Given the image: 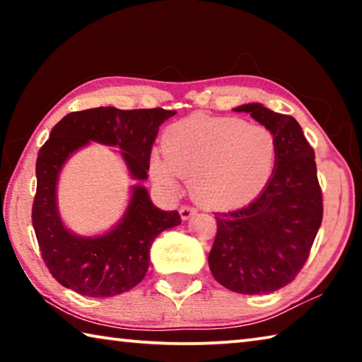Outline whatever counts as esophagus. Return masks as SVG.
Returning <instances> with one entry per match:
<instances>
[{"mask_svg": "<svg viewBox=\"0 0 362 362\" xmlns=\"http://www.w3.org/2000/svg\"><path fill=\"white\" fill-rule=\"evenodd\" d=\"M179 212H180L182 220H188V218H192L194 216L196 209H194V207H192V206H182L180 209H179Z\"/></svg>", "mask_w": 362, "mask_h": 362, "instance_id": "1", "label": "esophagus"}]
</instances>
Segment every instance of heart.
<instances>
[{"mask_svg":"<svg viewBox=\"0 0 362 362\" xmlns=\"http://www.w3.org/2000/svg\"><path fill=\"white\" fill-rule=\"evenodd\" d=\"M276 155V137L265 126L193 115L164 134V151H153L150 174L169 193H179L180 177L189 179V192L199 203L235 209L263 192Z\"/></svg>","mask_w":362,"mask_h":362,"instance_id":"1","label":"heart"}]
</instances>
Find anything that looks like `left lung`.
Returning a JSON list of instances; mask_svg holds the SVG:
<instances>
[{
    "label": "left lung",
    "mask_w": 362,
    "mask_h": 362,
    "mask_svg": "<svg viewBox=\"0 0 362 362\" xmlns=\"http://www.w3.org/2000/svg\"><path fill=\"white\" fill-rule=\"evenodd\" d=\"M233 112L249 113L274 134L276 164L252 203L216 214L217 236L207 260L226 289L260 296L289 284L308 259L322 220V194L315 151L292 116L259 102Z\"/></svg>",
    "instance_id": "obj_1"
}]
</instances>
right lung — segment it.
<instances>
[{
    "instance_id": "1",
    "label": "right lung",
    "mask_w": 362,
    "mask_h": 362,
    "mask_svg": "<svg viewBox=\"0 0 362 362\" xmlns=\"http://www.w3.org/2000/svg\"><path fill=\"white\" fill-rule=\"evenodd\" d=\"M174 110L89 108L64 116L49 134L36 159V196L32 220L42 260L60 284L86 297H113L144 279L155 238L180 225L177 211L153 204L144 187L159 126ZM89 143L119 148L132 178L128 206L112 229L99 235H78L64 225L57 185L68 159Z\"/></svg>"
}]
</instances>
